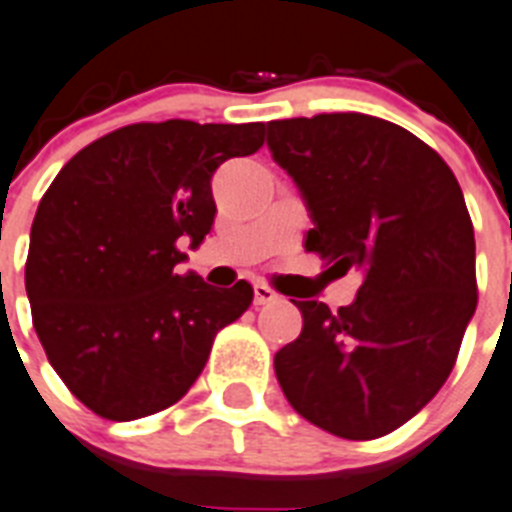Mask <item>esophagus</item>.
<instances>
[{
  "mask_svg": "<svg viewBox=\"0 0 512 512\" xmlns=\"http://www.w3.org/2000/svg\"><path fill=\"white\" fill-rule=\"evenodd\" d=\"M276 299H278V294L270 289V286H265V283H255V304H257V307L276 302Z\"/></svg>",
  "mask_w": 512,
  "mask_h": 512,
  "instance_id": "34e87169",
  "label": "esophagus"
}]
</instances>
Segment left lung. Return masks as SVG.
<instances>
[{
	"mask_svg": "<svg viewBox=\"0 0 512 512\" xmlns=\"http://www.w3.org/2000/svg\"><path fill=\"white\" fill-rule=\"evenodd\" d=\"M268 148L312 213L307 252L364 273L338 312L294 302L304 328L276 354L283 395L330 435H390L445 385L479 299L461 184L435 148L367 114L268 122Z\"/></svg>",
	"mask_w": 512,
	"mask_h": 512,
	"instance_id": "8db88e82",
	"label": "left lung"
}]
</instances>
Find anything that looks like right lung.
<instances>
[{
	"mask_svg": "<svg viewBox=\"0 0 512 512\" xmlns=\"http://www.w3.org/2000/svg\"><path fill=\"white\" fill-rule=\"evenodd\" d=\"M265 124H127L64 163L30 226L25 291L38 341L77 401L111 422L174 406L252 286L176 276L203 242L223 161L263 148Z\"/></svg>",
	"mask_w": 512,
	"mask_h": 512,
	"instance_id": "obj_1",
	"label": "right lung"
}]
</instances>
